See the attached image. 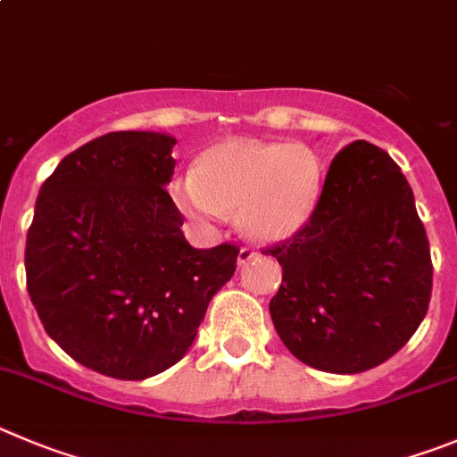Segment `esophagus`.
Instances as JSON below:
<instances>
[{
  "label": "esophagus",
  "mask_w": 457,
  "mask_h": 457,
  "mask_svg": "<svg viewBox=\"0 0 457 457\" xmlns=\"http://www.w3.org/2000/svg\"><path fill=\"white\" fill-rule=\"evenodd\" d=\"M256 256L258 253L251 246H242L240 253H237V265H246V262H251Z\"/></svg>",
  "instance_id": "obj_1"
}]
</instances>
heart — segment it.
Masks as SVG:
<instances>
[{
	"label": "heart",
	"instance_id": "heart-1",
	"mask_svg": "<svg viewBox=\"0 0 457 457\" xmlns=\"http://www.w3.org/2000/svg\"><path fill=\"white\" fill-rule=\"evenodd\" d=\"M324 181V158L315 146L233 137L201 154L190 177L171 183V196L199 224L237 208L249 236L286 240L315 215Z\"/></svg>",
	"mask_w": 457,
	"mask_h": 457
}]
</instances>
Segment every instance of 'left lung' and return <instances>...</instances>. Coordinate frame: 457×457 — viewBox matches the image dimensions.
Here are the masks:
<instances>
[{"mask_svg":"<svg viewBox=\"0 0 457 457\" xmlns=\"http://www.w3.org/2000/svg\"><path fill=\"white\" fill-rule=\"evenodd\" d=\"M283 267L270 312L295 358L330 374L380 365L428 311L433 262L412 187L367 140L333 158L311 221L267 246Z\"/></svg>","mask_w":457,"mask_h":457,"instance_id":"8db88e82","label":"left lung"}]
</instances>
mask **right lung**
Instances as JSON below:
<instances>
[{
    "mask_svg": "<svg viewBox=\"0 0 457 457\" xmlns=\"http://www.w3.org/2000/svg\"><path fill=\"white\" fill-rule=\"evenodd\" d=\"M167 133L115 131L62 158L27 233V290L47 335L77 362L145 380L187 353L237 262L236 245L195 249L165 186Z\"/></svg>",
    "mask_w": 457,
    "mask_h": 457,
    "instance_id": "obj_1",
    "label": "right lung"
}]
</instances>
